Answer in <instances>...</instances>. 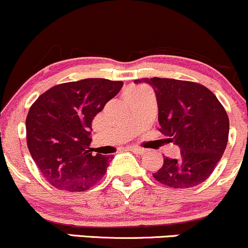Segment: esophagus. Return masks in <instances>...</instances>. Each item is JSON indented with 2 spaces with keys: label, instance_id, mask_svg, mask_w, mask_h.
<instances>
[{
  "label": "esophagus",
  "instance_id": "1",
  "mask_svg": "<svg viewBox=\"0 0 248 248\" xmlns=\"http://www.w3.org/2000/svg\"><path fill=\"white\" fill-rule=\"evenodd\" d=\"M129 150L132 151L133 153H135V155H145L146 151L142 150V148H139V147H129Z\"/></svg>",
  "mask_w": 248,
  "mask_h": 248
}]
</instances>
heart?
<instances>
[{
	"label": "heart",
	"instance_id": "heart-1",
	"mask_svg": "<svg viewBox=\"0 0 248 248\" xmlns=\"http://www.w3.org/2000/svg\"><path fill=\"white\" fill-rule=\"evenodd\" d=\"M146 91V88H142V87H133V88H129L128 90L124 93V97L126 98H129V97H134V96H138L140 95V93H145Z\"/></svg>",
	"mask_w": 248,
	"mask_h": 248
}]
</instances>
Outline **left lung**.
Here are the masks:
<instances>
[{
	"label": "left lung",
	"instance_id": "1",
	"mask_svg": "<svg viewBox=\"0 0 248 248\" xmlns=\"http://www.w3.org/2000/svg\"><path fill=\"white\" fill-rule=\"evenodd\" d=\"M155 91L159 131L178 145L177 159L164 157L153 177L174 189L196 186L209 178L228 142L229 119L213 91L200 83L171 78H141Z\"/></svg>",
	"mask_w": 248,
	"mask_h": 248
}]
</instances>
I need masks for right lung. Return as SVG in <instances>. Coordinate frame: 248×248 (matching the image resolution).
<instances>
[{"mask_svg":"<svg viewBox=\"0 0 248 248\" xmlns=\"http://www.w3.org/2000/svg\"><path fill=\"white\" fill-rule=\"evenodd\" d=\"M122 85L104 78L62 83L31 106L26 117L28 150L52 186L79 192L103 178L111 157L93 155L91 124Z\"/></svg>","mask_w":248,"mask_h":248,"instance_id":"add662e5","label":"right lung"}]
</instances>
